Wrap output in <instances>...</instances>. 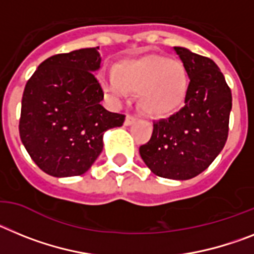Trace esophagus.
Masks as SVG:
<instances>
[{"mask_svg": "<svg viewBox=\"0 0 254 254\" xmlns=\"http://www.w3.org/2000/svg\"><path fill=\"white\" fill-rule=\"evenodd\" d=\"M136 121L135 118H133V116H130V115H127V118H125V121H124V124L125 127H130V125H133L134 123Z\"/></svg>", "mask_w": 254, "mask_h": 254, "instance_id": "1", "label": "esophagus"}]
</instances>
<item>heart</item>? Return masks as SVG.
I'll list each match as a JSON object with an SVG mask.
<instances>
[{"label":"heart","mask_w":254,"mask_h":254,"mask_svg":"<svg viewBox=\"0 0 254 254\" xmlns=\"http://www.w3.org/2000/svg\"><path fill=\"white\" fill-rule=\"evenodd\" d=\"M101 84L115 101L123 100L130 92H139L140 109L152 118H165L184 102L188 75L179 61L149 55L121 61L114 71L103 75Z\"/></svg>","instance_id":"obj_1"}]
</instances>
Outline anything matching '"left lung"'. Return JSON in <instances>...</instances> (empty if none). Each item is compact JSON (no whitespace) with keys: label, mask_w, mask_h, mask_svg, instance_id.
Instances as JSON below:
<instances>
[{"label":"left lung","mask_w":254,"mask_h":254,"mask_svg":"<svg viewBox=\"0 0 254 254\" xmlns=\"http://www.w3.org/2000/svg\"><path fill=\"white\" fill-rule=\"evenodd\" d=\"M190 79L184 107L153 124L139 153L154 175L188 180L207 169L224 148L229 131L231 90L211 59L174 47Z\"/></svg>","instance_id":"obj_1"}]
</instances>
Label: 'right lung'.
Segmentation results:
<instances>
[{
	"mask_svg": "<svg viewBox=\"0 0 254 254\" xmlns=\"http://www.w3.org/2000/svg\"><path fill=\"white\" fill-rule=\"evenodd\" d=\"M98 47L50 57L28 80L19 131L37 166L55 178L87 173L103 149V134L124 115L101 105L103 92L93 72L101 67Z\"/></svg>",
	"mask_w": 254,
	"mask_h": 254,
	"instance_id": "right-lung-1",
	"label": "right lung"
}]
</instances>
